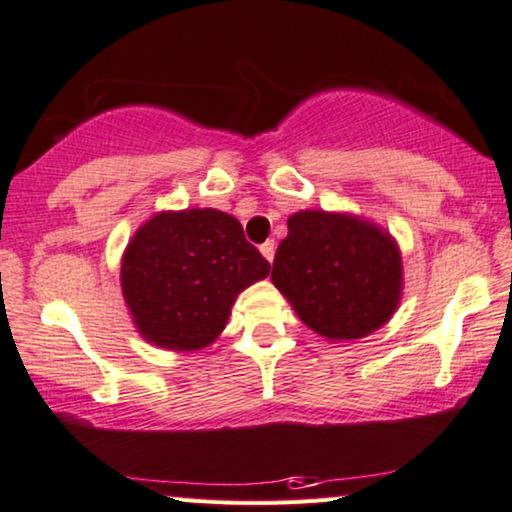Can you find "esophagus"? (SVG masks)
<instances>
[{"label":"esophagus","instance_id":"obj_1","mask_svg":"<svg viewBox=\"0 0 512 512\" xmlns=\"http://www.w3.org/2000/svg\"><path fill=\"white\" fill-rule=\"evenodd\" d=\"M260 252H262L264 257H267V262H274V252H276V245H274V241L262 243V245H260Z\"/></svg>","mask_w":512,"mask_h":512}]
</instances>
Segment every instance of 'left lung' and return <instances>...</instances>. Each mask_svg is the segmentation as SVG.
<instances>
[{"instance_id": "obj_1", "label": "left lung", "mask_w": 512, "mask_h": 512, "mask_svg": "<svg viewBox=\"0 0 512 512\" xmlns=\"http://www.w3.org/2000/svg\"><path fill=\"white\" fill-rule=\"evenodd\" d=\"M271 281L304 325L330 342H349L379 330L398 309L403 257L374 222L299 210L276 250Z\"/></svg>"}]
</instances>
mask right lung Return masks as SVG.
I'll return each instance as SVG.
<instances>
[{
	"label": "right lung",
	"mask_w": 512,
	"mask_h": 512,
	"mask_svg": "<svg viewBox=\"0 0 512 512\" xmlns=\"http://www.w3.org/2000/svg\"><path fill=\"white\" fill-rule=\"evenodd\" d=\"M269 269L236 217L215 208L163 210L128 243L121 292L149 344L199 351L220 337L238 292Z\"/></svg>",
	"instance_id": "right-lung-1"
}]
</instances>
